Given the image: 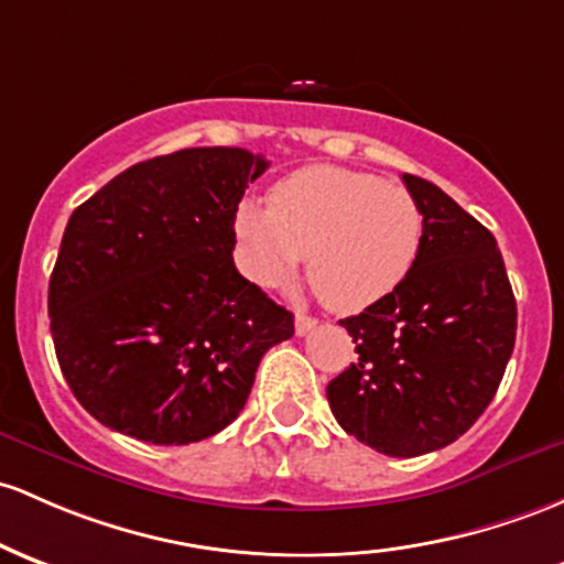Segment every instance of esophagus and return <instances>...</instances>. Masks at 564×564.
I'll list each match as a JSON object with an SVG mask.
<instances>
[{
    "label": "esophagus",
    "instance_id": "obj_1",
    "mask_svg": "<svg viewBox=\"0 0 564 564\" xmlns=\"http://www.w3.org/2000/svg\"><path fill=\"white\" fill-rule=\"evenodd\" d=\"M315 324H318V321H315L313 315H307V313H296L294 315V332L300 334V337H305V334L311 332Z\"/></svg>",
    "mask_w": 564,
    "mask_h": 564
}]
</instances>
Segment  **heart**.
Listing matches in <instances>:
<instances>
[{
    "label": "heart",
    "mask_w": 564,
    "mask_h": 564,
    "mask_svg": "<svg viewBox=\"0 0 564 564\" xmlns=\"http://www.w3.org/2000/svg\"><path fill=\"white\" fill-rule=\"evenodd\" d=\"M423 235V208L404 184L337 165L294 171L270 189L268 206L246 200L235 214L240 268L257 286H289L307 257V281L339 313L391 296Z\"/></svg>",
    "instance_id": "heart-1"
}]
</instances>
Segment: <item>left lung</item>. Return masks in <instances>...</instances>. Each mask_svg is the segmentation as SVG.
Masks as SVG:
<instances>
[{"label": "left lung", "mask_w": 564, "mask_h": 564, "mask_svg": "<svg viewBox=\"0 0 564 564\" xmlns=\"http://www.w3.org/2000/svg\"><path fill=\"white\" fill-rule=\"evenodd\" d=\"M401 178L423 208V249L391 296L339 321L358 361L326 395L358 442L414 457L453 444L487 410L517 339V300L492 232L436 184Z\"/></svg>", "instance_id": "obj_1"}]
</instances>
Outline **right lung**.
<instances>
[{"instance_id":"1","label":"right lung","mask_w":564,"mask_h":564,"mask_svg":"<svg viewBox=\"0 0 564 564\" xmlns=\"http://www.w3.org/2000/svg\"><path fill=\"white\" fill-rule=\"evenodd\" d=\"M268 165L195 147L131 165L74 208L47 313L61 372L101 425L150 444L214 436L294 334L232 262L238 203Z\"/></svg>"}]
</instances>
